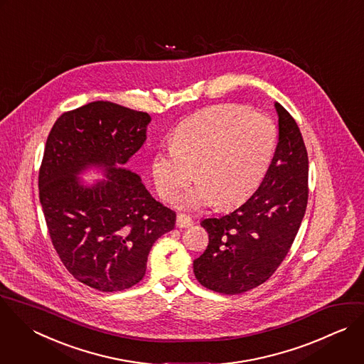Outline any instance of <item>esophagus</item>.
I'll use <instances>...</instances> for the list:
<instances>
[{"instance_id": "obj_1", "label": "esophagus", "mask_w": 364, "mask_h": 364, "mask_svg": "<svg viewBox=\"0 0 364 364\" xmlns=\"http://www.w3.org/2000/svg\"><path fill=\"white\" fill-rule=\"evenodd\" d=\"M193 225L192 218H189L188 215H178L176 218V226L178 228H189Z\"/></svg>"}]
</instances>
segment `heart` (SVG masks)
Returning a JSON list of instances; mask_svg holds the SVG:
<instances>
[{
  "label": "heart",
  "mask_w": 364,
  "mask_h": 364,
  "mask_svg": "<svg viewBox=\"0 0 364 364\" xmlns=\"http://www.w3.org/2000/svg\"><path fill=\"white\" fill-rule=\"evenodd\" d=\"M276 145L270 118L247 107L223 104L203 109L181 122L171 146L156 152L152 176L156 192L173 202L196 176L199 182L182 205L189 209L233 206L262 182Z\"/></svg>",
  "instance_id": "b5f03b06"
}]
</instances>
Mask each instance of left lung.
<instances>
[{
	"mask_svg": "<svg viewBox=\"0 0 364 364\" xmlns=\"http://www.w3.org/2000/svg\"><path fill=\"white\" fill-rule=\"evenodd\" d=\"M279 141L253 195L220 218L203 219L206 250L193 260L198 282L213 291L239 294L264 283L286 257L303 220L309 159L293 117L274 102Z\"/></svg>",
	"mask_w": 364,
	"mask_h": 364,
	"instance_id": "obj_1",
	"label": "left lung"
}]
</instances>
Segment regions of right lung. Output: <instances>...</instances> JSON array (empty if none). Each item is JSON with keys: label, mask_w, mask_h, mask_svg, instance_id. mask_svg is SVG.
Instances as JSON below:
<instances>
[{"label": "right lung", "mask_w": 364, "mask_h": 364, "mask_svg": "<svg viewBox=\"0 0 364 364\" xmlns=\"http://www.w3.org/2000/svg\"><path fill=\"white\" fill-rule=\"evenodd\" d=\"M149 122L146 112L95 101L64 112L46 144L38 186L50 237L67 270L101 291L141 282L154 243L175 226V212L125 168ZM91 166L107 179L87 187L77 175Z\"/></svg>", "instance_id": "right-lung-1"}]
</instances>
